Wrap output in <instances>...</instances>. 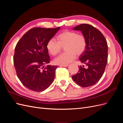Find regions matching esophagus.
Instances as JSON below:
<instances>
[{
	"mask_svg": "<svg viewBox=\"0 0 123 123\" xmlns=\"http://www.w3.org/2000/svg\"><path fill=\"white\" fill-rule=\"evenodd\" d=\"M68 64H65V65H61L60 66L61 67H67L68 66Z\"/></svg>",
	"mask_w": 123,
	"mask_h": 123,
	"instance_id": "esophagus-1",
	"label": "esophagus"
}]
</instances>
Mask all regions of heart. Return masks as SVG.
<instances>
[{
    "label": "heart",
    "instance_id": "1",
    "mask_svg": "<svg viewBox=\"0 0 123 123\" xmlns=\"http://www.w3.org/2000/svg\"><path fill=\"white\" fill-rule=\"evenodd\" d=\"M56 41L51 38L47 43V49L53 56L58 54L64 47L66 51L54 60L55 64L65 65L72 62L76 57L83 54L87 47V39L83 34L75 31H66L58 34Z\"/></svg>",
    "mask_w": 123,
    "mask_h": 123
}]
</instances>
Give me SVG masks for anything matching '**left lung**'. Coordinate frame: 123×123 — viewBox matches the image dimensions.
I'll return each mask as SVG.
<instances>
[{
  "label": "left lung",
  "mask_w": 123,
  "mask_h": 123,
  "mask_svg": "<svg viewBox=\"0 0 123 123\" xmlns=\"http://www.w3.org/2000/svg\"><path fill=\"white\" fill-rule=\"evenodd\" d=\"M73 29L81 31L87 39L86 49L79 59L87 68L79 66V72L72 78L81 87H90L98 82L105 71L108 61L107 41L102 33L90 25L80 24Z\"/></svg>",
  "instance_id": "8db88e82"
}]
</instances>
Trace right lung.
Listing matches in <instances>:
<instances>
[{
	"instance_id": "1",
	"label": "right lung",
	"mask_w": 123,
	"mask_h": 123,
	"mask_svg": "<svg viewBox=\"0 0 123 123\" xmlns=\"http://www.w3.org/2000/svg\"><path fill=\"white\" fill-rule=\"evenodd\" d=\"M56 28H34L18 41L15 48L14 65L17 76L25 87L35 92L46 90L52 83L57 66L50 62L47 43L59 30Z\"/></svg>"
}]
</instances>
